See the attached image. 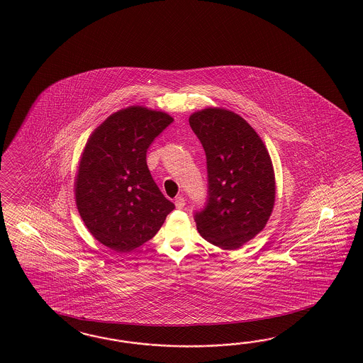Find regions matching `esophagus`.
I'll list each match as a JSON object with an SVG mask.
<instances>
[{
  "mask_svg": "<svg viewBox=\"0 0 363 363\" xmlns=\"http://www.w3.org/2000/svg\"><path fill=\"white\" fill-rule=\"evenodd\" d=\"M174 203H176L177 209H184V206H185V198L182 197V196L177 197Z\"/></svg>",
  "mask_w": 363,
  "mask_h": 363,
  "instance_id": "1",
  "label": "esophagus"
}]
</instances>
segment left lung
I'll use <instances>...</instances> for the list:
<instances>
[{"label":"left lung","mask_w":363,"mask_h":363,"mask_svg":"<svg viewBox=\"0 0 363 363\" xmlns=\"http://www.w3.org/2000/svg\"><path fill=\"white\" fill-rule=\"evenodd\" d=\"M189 123L208 165L206 206L194 214L198 231L220 249H238L264 229L273 211L270 155L253 128L230 110H201Z\"/></svg>","instance_id":"obj_1"}]
</instances>
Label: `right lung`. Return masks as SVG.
<instances>
[{
    "label": "right lung",
    "instance_id": "obj_1",
    "mask_svg": "<svg viewBox=\"0 0 363 363\" xmlns=\"http://www.w3.org/2000/svg\"><path fill=\"white\" fill-rule=\"evenodd\" d=\"M173 122L164 111L130 106L111 114L88 140L76 202L91 235L118 253L152 240L174 203L154 182L146 152Z\"/></svg>",
    "mask_w": 363,
    "mask_h": 363
}]
</instances>
